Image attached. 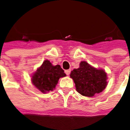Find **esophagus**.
Listing matches in <instances>:
<instances>
[{"label": "esophagus", "mask_w": 130, "mask_h": 130, "mask_svg": "<svg viewBox=\"0 0 130 130\" xmlns=\"http://www.w3.org/2000/svg\"><path fill=\"white\" fill-rule=\"evenodd\" d=\"M65 73H66L67 75H69L70 73H71V70H70V69H69V70H66V71H65Z\"/></svg>", "instance_id": "esophagus-1"}]
</instances>
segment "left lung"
Listing matches in <instances>:
<instances>
[{
    "mask_svg": "<svg viewBox=\"0 0 130 130\" xmlns=\"http://www.w3.org/2000/svg\"><path fill=\"white\" fill-rule=\"evenodd\" d=\"M70 77L75 84L76 90L88 97L101 92L108 85L106 71L94 68L86 61H81L79 67L71 71Z\"/></svg>",
    "mask_w": 130,
    "mask_h": 130,
    "instance_id": "left-lung-1",
    "label": "left lung"
}]
</instances>
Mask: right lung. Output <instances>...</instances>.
I'll return each mask as SVG.
<instances>
[{"label": "right lung", "instance_id": "1", "mask_svg": "<svg viewBox=\"0 0 130 130\" xmlns=\"http://www.w3.org/2000/svg\"><path fill=\"white\" fill-rule=\"evenodd\" d=\"M66 75L59 65L54 66L49 60H44L31 76V82L34 86L42 92L47 93L53 91L58 83L59 78Z\"/></svg>", "mask_w": 130, "mask_h": 130}]
</instances>
